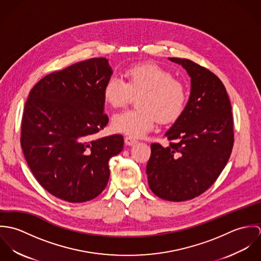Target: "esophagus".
Returning a JSON list of instances; mask_svg holds the SVG:
<instances>
[{"mask_svg":"<svg viewBox=\"0 0 261 261\" xmlns=\"http://www.w3.org/2000/svg\"><path fill=\"white\" fill-rule=\"evenodd\" d=\"M124 143H125L126 146H134L135 144L138 143V141L133 139V138H130V137H125L124 138Z\"/></svg>","mask_w":261,"mask_h":261,"instance_id":"obj_1","label":"esophagus"}]
</instances>
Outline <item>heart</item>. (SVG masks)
<instances>
[{
	"instance_id": "heart-1",
	"label": "heart",
	"mask_w": 261,
	"mask_h": 261,
	"mask_svg": "<svg viewBox=\"0 0 261 261\" xmlns=\"http://www.w3.org/2000/svg\"><path fill=\"white\" fill-rule=\"evenodd\" d=\"M125 82L112 76L105 84L103 99L113 109L124 107L132 95H139V110L125 111L112 117V129L130 138H141L150 132L158 118L161 122L175 120L183 112L186 91L183 84L168 70L155 64L128 67Z\"/></svg>"
}]
</instances>
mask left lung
Segmentation results:
<instances>
[{"label":"left lung","instance_id":"1","mask_svg":"<svg viewBox=\"0 0 261 261\" xmlns=\"http://www.w3.org/2000/svg\"><path fill=\"white\" fill-rule=\"evenodd\" d=\"M191 78L186 107L165 134L168 147L150 145L147 165L149 189L158 197L182 202L213 185L233 148L231 103L222 81L188 59L169 58Z\"/></svg>","mask_w":261,"mask_h":261}]
</instances>
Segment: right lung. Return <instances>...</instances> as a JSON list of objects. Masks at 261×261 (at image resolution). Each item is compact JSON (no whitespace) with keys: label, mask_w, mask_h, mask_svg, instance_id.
<instances>
[{"label":"right lung","mask_w":261,"mask_h":261,"mask_svg":"<svg viewBox=\"0 0 261 261\" xmlns=\"http://www.w3.org/2000/svg\"><path fill=\"white\" fill-rule=\"evenodd\" d=\"M112 73L107 58H92L43 77L29 93L21 147L39 184L61 200L97 197L110 179V159L122 150L120 135L91 139L109 122L103 87Z\"/></svg>","instance_id":"obj_1"}]
</instances>
